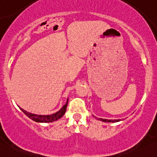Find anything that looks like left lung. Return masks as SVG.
I'll return each instance as SVG.
<instances>
[{
    "instance_id": "left-lung-1",
    "label": "left lung",
    "mask_w": 157,
    "mask_h": 157,
    "mask_svg": "<svg viewBox=\"0 0 157 157\" xmlns=\"http://www.w3.org/2000/svg\"><path fill=\"white\" fill-rule=\"evenodd\" d=\"M100 121H105V122H117V121H119L120 120L119 119H113V120H112V119H98Z\"/></svg>"
}]
</instances>
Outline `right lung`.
<instances>
[{"instance_id":"obj_1","label":"right lung","mask_w":157,"mask_h":157,"mask_svg":"<svg viewBox=\"0 0 157 157\" xmlns=\"http://www.w3.org/2000/svg\"><path fill=\"white\" fill-rule=\"evenodd\" d=\"M67 103H68V99L67 101V103L65 104L64 106L62 107V108L58 111L56 113L52 114V115H47V116H44V115H36V114H33V113H30L24 110V109L21 108V110L24 112V114H26L29 119H31L32 120L37 121V122H52V121L58 120L60 118H61L64 116V114L66 112V109H67Z\"/></svg>"}]
</instances>
